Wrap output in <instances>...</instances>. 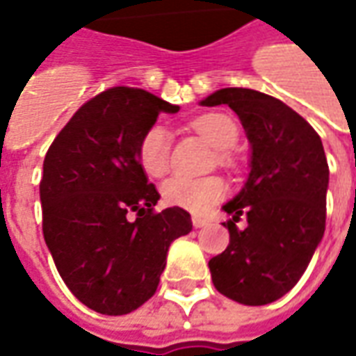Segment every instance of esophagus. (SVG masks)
Instances as JSON below:
<instances>
[{
  "instance_id": "1",
  "label": "esophagus",
  "mask_w": 356,
  "mask_h": 356,
  "mask_svg": "<svg viewBox=\"0 0 356 356\" xmlns=\"http://www.w3.org/2000/svg\"><path fill=\"white\" fill-rule=\"evenodd\" d=\"M193 225H194V229H202V227H206V225H208V221L196 216V217H193Z\"/></svg>"
}]
</instances>
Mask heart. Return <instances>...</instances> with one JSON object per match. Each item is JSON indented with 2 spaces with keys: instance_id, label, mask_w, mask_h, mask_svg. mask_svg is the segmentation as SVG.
Listing matches in <instances>:
<instances>
[{
  "instance_id": "heart-1",
  "label": "heart",
  "mask_w": 356,
  "mask_h": 356,
  "mask_svg": "<svg viewBox=\"0 0 356 356\" xmlns=\"http://www.w3.org/2000/svg\"><path fill=\"white\" fill-rule=\"evenodd\" d=\"M193 129L200 133L204 139L208 140L211 147H216L217 160L221 163H231L232 148L238 140V127L234 120L221 112H208L202 116L194 118ZM137 160L140 170L147 173L148 177L160 179L163 177L171 168V135L170 129L162 124H154L143 133L137 147ZM227 194V185L221 177H175L168 179L162 186L163 200L170 206L186 209L196 216H204L216 206L217 202L223 200Z\"/></svg>"
}]
</instances>
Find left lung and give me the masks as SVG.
Listing matches in <instances>:
<instances>
[{"label":"left lung","instance_id":"obj_1","mask_svg":"<svg viewBox=\"0 0 356 356\" xmlns=\"http://www.w3.org/2000/svg\"><path fill=\"white\" fill-rule=\"evenodd\" d=\"M202 104H229L252 143L246 185L223 209L231 240L209 259L219 293L242 305H267L298 284L326 225L328 162L305 118L254 89H219ZM246 216V229L236 222Z\"/></svg>","mask_w":356,"mask_h":356}]
</instances>
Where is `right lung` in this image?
I'll use <instances>...</instances> for the list:
<instances>
[{
	"label": "right lung",
	"mask_w": 356,
	"mask_h": 356,
	"mask_svg": "<svg viewBox=\"0 0 356 356\" xmlns=\"http://www.w3.org/2000/svg\"><path fill=\"white\" fill-rule=\"evenodd\" d=\"M179 106L118 86L83 102L43 160V238L68 290L101 314L120 316L152 298L168 248L193 231L188 211H156L137 147L160 112Z\"/></svg>",
	"instance_id": "right-lung-1"
}]
</instances>
